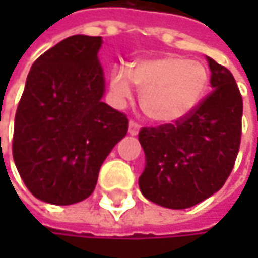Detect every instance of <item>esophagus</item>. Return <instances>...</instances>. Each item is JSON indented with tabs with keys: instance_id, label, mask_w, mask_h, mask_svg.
Here are the masks:
<instances>
[{
	"instance_id": "esophagus-1",
	"label": "esophagus",
	"mask_w": 258,
	"mask_h": 258,
	"mask_svg": "<svg viewBox=\"0 0 258 258\" xmlns=\"http://www.w3.org/2000/svg\"><path fill=\"white\" fill-rule=\"evenodd\" d=\"M139 130H140V124L131 119V121H130V124H128V133H130V134L136 136V134L139 133Z\"/></svg>"
}]
</instances>
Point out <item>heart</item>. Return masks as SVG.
<instances>
[{
    "label": "heart",
    "mask_w": 258,
    "mask_h": 258,
    "mask_svg": "<svg viewBox=\"0 0 258 258\" xmlns=\"http://www.w3.org/2000/svg\"><path fill=\"white\" fill-rule=\"evenodd\" d=\"M133 83L142 91L140 106L157 124H178L203 101L209 88L205 64L166 55L134 62L130 70L116 69L110 75V89L119 100L133 94Z\"/></svg>",
    "instance_id": "heart-1"
}]
</instances>
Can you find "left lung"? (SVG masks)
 Returning a JSON list of instances; mask_svg holds the SVG:
<instances>
[{"label":"left lung","instance_id":"left-lung-1","mask_svg":"<svg viewBox=\"0 0 258 258\" xmlns=\"http://www.w3.org/2000/svg\"><path fill=\"white\" fill-rule=\"evenodd\" d=\"M212 91L178 124L143 127L142 194L164 208L186 209L223 188L240 146L242 95L229 69L208 58Z\"/></svg>","mask_w":258,"mask_h":258}]
</instances>
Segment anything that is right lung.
<instances>
[{"label": "right lung", "mask_w": 258, "mask_h": 258, "mask_svg": "<svg viewBox=\"0 0 258 258\" xmlns=\"http://www.w3.org/2000/svg\"><path fill=\"white\" fill-rule=\"evenodd\" d=\"M101 37L72 35L32 64L13 131V160L26 188L52 205L89 197L98 172L127 134L128 118L101 101Z\"/></svg>", "instance_id": "right-lung-1"}]
</instances>
